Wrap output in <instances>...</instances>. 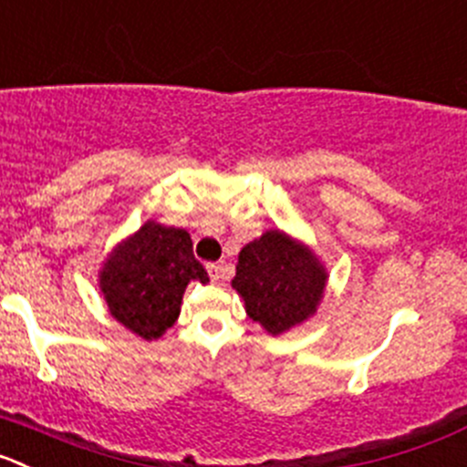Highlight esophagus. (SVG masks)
<instances>
[{"mask_svg": "<svg viewBox=\"0 0 467 467\" xmlns=\"http://www.w3.org/2000/svg\"><path fill=\"white\" fill-rule=\"evenodd\" d=\"M207 272H209V278L216 283V281H221V278L225 276V265L223 263H212V265H207Z\"/></svg>", "mask_w": 467, "mask_h": 467, "instance_id": "esophagus-1", "label": "esophagus"}]
</instances>
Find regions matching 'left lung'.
Here are the masks:
<instances>
[{"label": "left lung", "mask_w": 467, "mask_h": 467, "mask_svg": "<svg viewBox=\"0 0 467 467\" xmlns=\"http://www.w3.org/2000/svg\"><path fill=\"white\" fill-rule=\"evenodd\" d=\"M325 285V265L306 244L281 230H267L239 251L233 287L248 317L272 337L308 320L317 311Z\"/></svg>", "instance_id": "obj_1"}]
</instances>
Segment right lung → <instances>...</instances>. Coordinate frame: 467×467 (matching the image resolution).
Masks as SVG:
<instances>
[{
  "mask_svg": "<svg viewBox=\"0 0 467 467\" xmlns=\"http://www.w3.org/2000/svg\"><path fill=\"white\" fill-rule=\"evenodd\" d=\"M191 281H209L193 255L191 234L156 221L117 244L99 274L110 316L145 341L174 325Z\"/></svg>",
  "mask_w": 467,
  "mask_h": 467,
  "instance_id": "add662e5",
  "label": "right lung"
}]
</instances>
